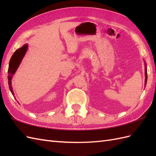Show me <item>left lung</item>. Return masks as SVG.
<instances>
[{
	"label": "left lung",
	"instance_id": "1",
	"mask_svg": "<svg viewBox=\"0 0 156 156\" xmlns=\"http://www.w3.org/2000/svg\"><path fill=\"white\" fill-rule=\"evenodd\" d=\"M145 64V87L147 83V66L146 64H145V62H144Z\"/></svg>",
	"mask_w": 156,
	"mask_h": 156
}]
</instances>
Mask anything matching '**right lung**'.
Instances as JSON below:
<instances>
[{"label":"right lung","instance_id":"add662e5","mask_svg":"<svg viewBox=\"0 0 156 156\" xmlns=\"http://www.w3.org/2000/svg\"><path fill=\"white\" fill-rule=\"evenodd\" d=\"M28 45L25 44L23 45L21 48L17 49L14 52V54L12 55V57L10 59L9 65V69H8V83L9 86V89L11 90L12 94L14 96V92H13L12 87V78L13 77V75L15 74L16 69H18L19 66L21 64L23 58L27 51Z\"/></svg>","mask_w":156,"mask_h":156}]
</instances>
